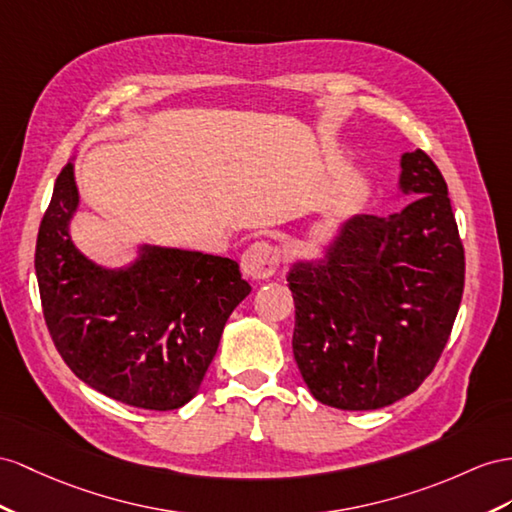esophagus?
Instances as JSON below:
<instances>
[{
  "label": "esophagus",
  "mask_w": 512,
  "mask_h": 512,
  "mask_svg": "<svg viewBox=\"0 0 512 512\" xmlns=\"http://www.w3.org/2000/svg\"><path fill=\"white\" fill-rule=\"evenodd\" d=\"M281 251L270 242H255L242 255V272L255 281H264L279 270Z\"/></svg>",
  "instance_id": "1"
}]
</instances>
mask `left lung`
I'll return each instance as SVG.
<instances>
[{
  "instance_id": "8db88e82",
  "label": "left lung",
  "mask_w": 512,
  "mask_h": 512,
  "mask_svg": "<svg viewBox=\"0 0 512 512\" xmlns=\"http://www.w3.org/2000/svg\"><path fill=\"white\" fill-rule=\"evenodd\" d=\"M391 218L357 216L322 264H296L294 359L313 398L381 409L422 385L448 344L465 287V248L448 183L424 151L402 155Z\"/></svg>"
}]
</instances>
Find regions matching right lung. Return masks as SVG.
Here are the masks:
<instances>
[{
	"mask_svg": "<svg viewBox=\"0 0 512 512\" xmlns=\"http://www.w3.org/2000/svg\"><path fill=\"white\" fill-rule=\"evenodd\" d=\"M73 164L62 166L38 227L34 268L47 331L86 385L129 406L173 411L201 387L231 311L251 294L233 259L147 248L106 272L77 253Z\"/></svg>",
	"mask_w": 512,
	"mask_h": 512,
	"instance_id": "add662e5",
	"label": "right lung"
}]
</instances>
